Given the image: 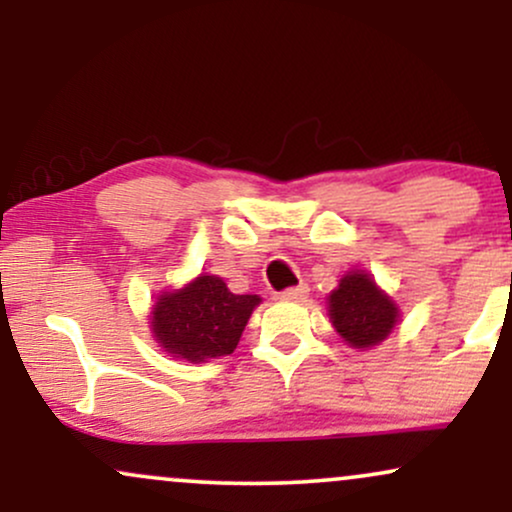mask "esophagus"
I'll return each instance as SVG.
<instances>
[{
    "label": "esophagus",
    "instance_id": "esophagus-1",
    "mask_svg": "<svg viewBox=\"0 0 512 512\" xmlns=\"http://www.w3.org/2000/svg\"><path fill=\"white\" fill-rule=\"evenodd\" d=\"M305 296H308V284H298V286H291V289L281 291V298H284V301H301Z\"/></svg>",
    "mask_w": 512,
    "mask_h": 512
}]
</instances>
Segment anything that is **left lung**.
I'll use <instances>...</instances> for the list:
<instances>
[{
	"mask_svg": "<svg viewBox=\"0 0 512 512\" xmlns=\"http://www.w3.org/2000/svg\"><path fill=\"white\" fill-rule=\"evenodd\" d=\"M330 322L356 349H370L387 339L399 320V308L363 272H349L330 293Z\"/></svg>",
	"mask_w": 512,
	"mask_h": 512,
	"instance_id": "8db88e82",
	"label": "left lung"
}]
</instances>
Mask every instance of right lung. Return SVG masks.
<instances>
[{"label": "right lung", "instance_id": "right-lung-1", "mask_svg": "<svg viewBox=\"0 0 512 512\" xmlns=\"http://www.w3.org/2000/svg\"><path fill=\"white\" fill-rule=\"evenodd\" d=\"M260 296H236L223 279L199 274L178 291L158 296L151 310L156 342L190 363L233 354Z\"/></svg>", "mask_w": 512, "mask_h": 512}]
</instances>
